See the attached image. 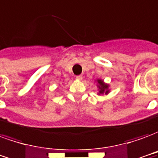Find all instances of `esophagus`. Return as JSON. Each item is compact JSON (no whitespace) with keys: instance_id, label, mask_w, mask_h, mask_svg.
<instances>
[{"instance_id":"esophagus-1","label":"esophagus","mask_w":158,"mask_h":158,"mask_svg":"<svg viewBox=\"0 0 158 158\" xmlns=\"http://www.w3.org/2000/svg\"><path fill=\"white\" fill-rule=\"evenodd\" d=\"M77 80H80V81H81V80H82V76H81V75L77 76Z\"/></svg>"}]
</instances>
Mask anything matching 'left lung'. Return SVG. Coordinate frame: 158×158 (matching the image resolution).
Wrapping results in <instances>:
<instances>
[{
    "label": "left lung",
    "instance_id": "1",
    "mask_svg": "<svg viewBox=\"0 0 158 158\" xmlns=\"http://www.w3.org/2000/svg\"><path fill=\"white\" fill-rule=\"evenodd\" d=\"M97 87H98V89H99V93L98 94H108L110 93L109 89V84L106 83L105 81H103L102 79H97Z\"/></svg>",
    "mask_w": 158,
    "mask_h": 158
}]
</instances>
